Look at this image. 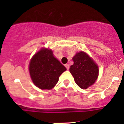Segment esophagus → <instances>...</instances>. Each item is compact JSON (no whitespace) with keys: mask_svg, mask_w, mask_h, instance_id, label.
Returning <instances> with one entry per match:
<instances>
[{"mask_svg":"<svg viewBox=\"0 0 124 124\" xmlns=\"http://www.w3.org/2000/svg\"><path fill=\"white\" fill-rule=\"evenodd\" d=\"M65 66L67 70H69V64H66V65H65Z\"/></svg>","mask_w":124,"mask_h":124,"instance_id":"34e87169","label":"esophagus"}]
</instances>
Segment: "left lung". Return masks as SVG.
Wrapping results in <instances>:
<instances>
[{
    "mask_svg": "<svg viewBox=\"0 0 124 124\" xmlns=\"http://www.w3.org/2000/svg\"><path fill=\"white\" fill-rule=\"evenodd\" d=\"M72 59L74 63L69 69L70 73L78 86L81 89H87L97 79L99 67L89 55L83 51L76 53Z\"/></svg>",
    "mask_w": 124,
    "mask_h": 124,
    "instance_id": "1",
    "label": "left lung"
}]
</instances>
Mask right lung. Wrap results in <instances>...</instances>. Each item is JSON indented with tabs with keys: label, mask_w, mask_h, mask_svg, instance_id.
<instances>
[{
	"label": "right lung",
	"mask_w": 124,
	"mask_h": 124,
	"mask_svg": "<svg viewBox=\"0 0 124 124\" xmlns=\"http://www.w3.org/2000/svg\"><path fill=\"white\" fill-rule=\"evenodd\" d=\"M66 68L54 57L53 52L42 48L32 56L29 63V72L32 82L42 90H50L59 80Z\"/></svg>",
	"instance_id": "1"
}]
</instances>
